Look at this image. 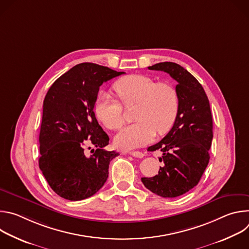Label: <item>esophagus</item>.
<instances>
[{
	"label": "esophagus",
	"instance_id": "34e87169",
	"mask_svg": "<svg viewBox=\"0 0 249 249\" xmlns=\"http://www.w3.org/2000/svg\"><path fill=\"white\" fill-rule=\"evenodd\" d=\"M131 156H133V157H135V158H139V159H142V158H144V154L142 153V152H139V151H132V152H130L129 153Z\"/></svg>",
	"mask_w": 249,
	"mask_h": 249
}]
</instances>
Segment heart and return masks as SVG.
Listing matches in <instances>:
<instances>
[{
  "mask_svg": "<svg viewBox=\"0 0 249 249\" xmlns=\"http://www.w3.org/2000/svg\"><path fill=\"white\" fill-rule=\"evenodd\" d=\"M114 90L125 106L137 105L134 119L115 137V145L130 150L147 145L159 134L167 132L175 122L179 108L176 89L168 83L157 81L145 75H130L114 84ZM97 119L110 130H118L124 124L123 108L108 92L101 91L94 101Z\"/></svg>",
  "mask_w": 249,
  "mask_h": 249,
  "instance_id": "1",
  "label": "heart"
}]
</instances>
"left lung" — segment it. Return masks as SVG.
I'll list each match as a JSON object with an SVG mask.
<instances>
[{
    "mask_svg": "<svg viewBox=\"0 0 249 249\" xmlns=\"http://www.w3.org/2000/svg\"><path fill=\"white\" fill-rule=\"evenodd\" d=\"M149 70L162 71L177 82L179 108L167 135L148 151L161 152L159 174L143 177L142 182L163 198L185 194L200 181L209 163L213 140V117L207 94L201 84L180 65L158 63Z\"/></svg>",
    "mask_w": 249,
    "mask_h": 249,
    "instance_id": "left-lung-1",
    "label": "left lung"
}]
</instances>
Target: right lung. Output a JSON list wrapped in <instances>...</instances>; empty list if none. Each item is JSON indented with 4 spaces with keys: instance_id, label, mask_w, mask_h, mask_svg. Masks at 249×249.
<instances>
[{
    "instance_id": "obj_1",
    "label": "right lung",
    "mask_w": 249,
    "mask_h": 249,
    "mask_svg": "<svg viewBox=\"0 0 249 249\" xmlns=\"http://www.w3.org/2000/svg\"><path fill=\"white\" fill-rule=\"evenodd\" d=\"M122 74L82 63L58 78L44 98L39 167L52 190L64 199H87L107 180L109 163L119 154L103 149L109 137L95 118L94 101L103 83ZM88 145L97 148L89 157L84 155Z\"/></svg>"
}]
</instances>
